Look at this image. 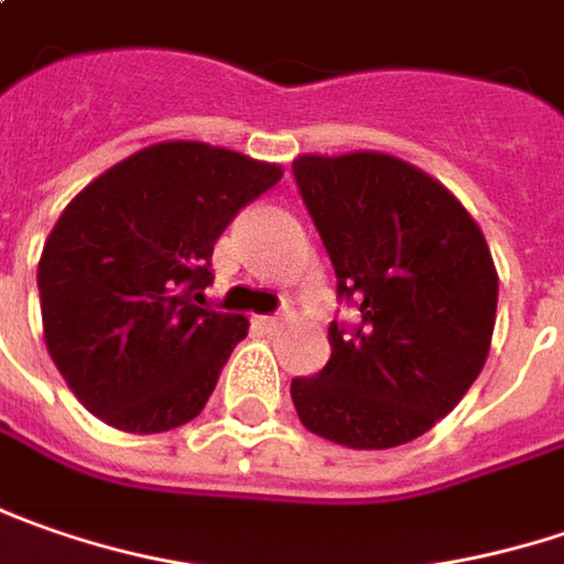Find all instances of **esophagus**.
I'll use <instances>...</instances> for the list:
<instances>
[{"mask_svg": "<svg viewBox=\"0 0 564 564\" xmlns=\"http://www.w3.org/2000/svg\"><path fill=\"white\" fill-rule=\"evenodd\" d=\"M258 325H261V330H278L281 328V315H264V318H258Z\"/></svg>", "mask_w": 564, "mask_h": 564, "instance_id": "obj_1", "label": "esophagus"}]
</instances>
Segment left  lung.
<instances>
[{
  "label": "left lung",
  "mask_w": 564,
  "mask_h": 564,
  "mask_svg": "<svg viewBox=\"0 0 564 564\" xmlns=\"http://www.w3.org/2000/svg\"><path fill=\"white\" fill-rule=\"evenodd\" d=\"M293 180L354 322L330 359L290 381L303 426L347 448H394L452 413L496 328L499 278L474 217L442 183L388 154L293 160Z\"/></svg>",
  "instance_id": "left-lung-1"
}]
</instances>
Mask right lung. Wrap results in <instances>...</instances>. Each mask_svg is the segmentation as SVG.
Wrapping results in <instances>:
<instances>
[{
	"mask_svg": "<svg viewBox=\"0 0 564 564\" xmlns=\"http://www.w3.org/2000/svg\"><path fill=\"white\" fill-rule=\"evenodd\" d=\"M281 166L202 141L116 163L62 210L37 268L43 337L104 423L166 432L195 420L249 322L205 303L214 242Z\"/></svg>",
	"mask_w": 564,
	"mask_h": 564,
	"instance_id": "1",
	"label": "right lung"
}]
</instances>
